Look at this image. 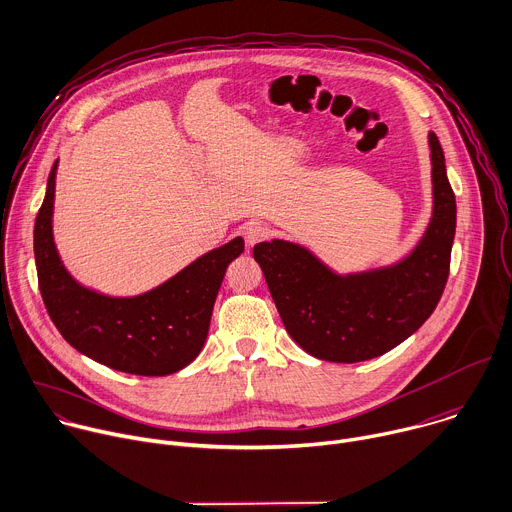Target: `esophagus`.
<instances>
[{
  "mask_svg": "<svg viewBox=\"0 0 512 512\" xmlns=\"http://www.w3.org/2000/svg\"><path fill=\"white\" fill-rule=\"evenodd\" d=\"M242 234H244V240H246V244H248V246H254V244H258V242L266 240V236H268V230H266V228H264L260 222H248V224L244 226Z\"/></svg>",
  "mask_w": 512,
  "mask_h": 512,
  "instance_id": "1",
  "label": "esophagus"
}]
</instances>
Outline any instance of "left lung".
Instances as JSON below:
<instances>
[{
  "label": "left lung",
  "mask_w": 512,
  "mask_h": 512,
  "mask_svg": "<svg viewBox=\"0 0 512 512\" xmlns=\"http://www.w3.org/2000/svg\"><path fill=\"white\" fill-rule=\"evenodd\" d=\"M434 218L416 250L395 266L339 276L284 240L254 246L288 335L317 359L357 363L414 335L434 313L450 274L456 195L444 151L430 133Z\"/></svg>",
  "instance_id": "left-lung-1"
}]
</instances>
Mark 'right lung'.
<instances>
[{"instance_id": "right-lung-1", "label": "right lung", "mask_w": 512, "mask_h": 512, "mask_svg": "<svg viewBox=\"0 0 512 512\" xmlns=\"http://www.w3.org/2000/svg\"><path fill=\"white\" fill-rule=\"evenodd\" d=\"M56 165L34 226L38 286L52 323L76 351L111 369L145 377L183 369L206 343L226 268L244 252V240L203 254L151 292L131 298L98 294L66 272L54 246Z\"/></svg>"}]
</instances>
